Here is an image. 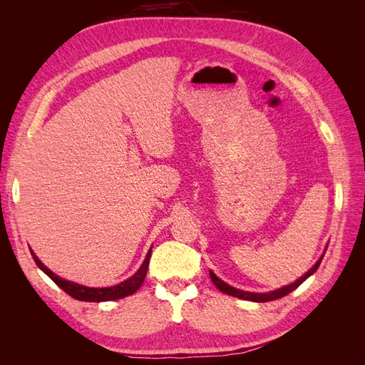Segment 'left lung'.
Here are the masks:
<instances>
[{"mask_svg":"<svg viewBox=\"0 0 365 365\" xmlns=\"http://www.w3.org/2000/svg\"><path fill=\"white\" fill-rule=\"evenodd\" d=\"M324 252H326V251H324ZM324 252H323V256L317 260V263L314 264V267L303 275V277H300L297 282H294V283H291V284H288V286H283V288L271 291V292H248V291H240V289H237V288H233V286L227 284L225 282H222L219 277H216V274H215L213 271H210V279H212V282L215 283V286H216V288H217L219 291H222V292L227 294V295H233V297L242 298V300L257 302V303L272 302V300H277V298H282V297H284V295H288L289 292H292L294 289H297L298 286H300L307 277H311V275L318 269L319 263H322V260H323V257H324Z\"/></svg>","mask_w":365,"mask_h":365,"instance_id":"8db88e82","label":"left lung"}]
</instances>
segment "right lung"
Returning <instances> with one entry per match:
<instances>
[{
  "label": "right lung",
  "instance_id": "1",
  "mask_svg": "<svg viewBox=\"0 0 365 365\" xmlns=\"http://www.w3.org/2000/svg\"><path fill=\"white\" fill-rule=\"evenodd\" d=\"M31 252V257L33 260L36 262L38 267L46 272L48 277L56 283L61 289H63L65 292H67L68 295H71L73 298H76V300H81V302H109V300H118V298H123V297H128L130 294L137 292V289L140 288V286L143 284V282H145V277L148 274V267H149V259H150V252H152V248L148 251L146 254V259L145 262L141 263V267L138 268V271L132 275V277H129L128 280L121 282L115 286H111V288H88V286H83V284H79V283H74V282H68L65 279H61L59 275H56L54 272H51L46 264H43L38 257L36 254Z\"/></svg>",
  "mask_w": 365,
  "mask_h": 365
}]
</instances>
